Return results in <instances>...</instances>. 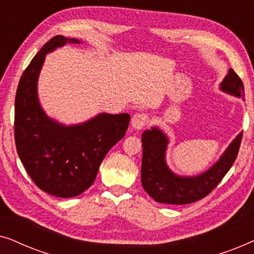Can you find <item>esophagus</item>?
<instances>
[{
	"label": "esophagus",
	"instance_id": "esophagus-1",
	"mask_svg": "<svg viewBox=\"0 0 254 254\" xmlns=\"http://www.w3.org/2000/svg\"><path fill=\"white\" fill-rule=\"evenodd\" d=\"M149 123V118L147 114L143 113H136L135 116L131 118V128L135 130H140L142 128L145 127Z\"/></svg>",
	"mask_w": 254,
	"mask_h": 254
}]
</instances>
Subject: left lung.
<instances>
[{"mask_svg": "<svg viewBox=\"0 0 254 254\" xmlns=\"http://www.w3.org/2000/svg\"><path fill=\"white\" fill-rule=\"evenodd\" d=\"M220 90L236 98L244 99V85L238 75L230 68L220 83ZM239 133L225 148L216 162L204 171L193 176L173 172L166 162L170 138L158 126H152L142 133L141 183L145 192L156 202L166 204H187L208 195L223 179L237 157L242 142Z\"/></svg>", "mask_w": 254, "mask_h": 254, "instance_id": "obj_1", "label": "left lung"}]
</instances>
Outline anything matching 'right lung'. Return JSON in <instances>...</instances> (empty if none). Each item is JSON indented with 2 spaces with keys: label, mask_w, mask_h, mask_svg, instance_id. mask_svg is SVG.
Masks as SVG:
<instances>
[{
  "label": "right lung",
  "mask_w": 254,
  "mask_h": 254,
  "mask_svg": "<svg viewBox=\"0 0 254 254\" xmlns=\"http://www.w3.org/2000/svg\"><path fill=\"white\" fill-rule=\"evenodd\" d=\"M81 40L55 36L43 46L19 79L15 99V142L34 184L51 195L74 197L95 182L100 163L125 136L128 113H98L84 123L65 125L48 117L38 95V81L48 53Z\"/></svg>",
  "instance_id": "add662e5"
}]
</instances>
